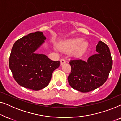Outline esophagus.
<instances>
[{
    "label": "esophagus",
    "mask_w": 121,
    "mask_h": 121,
    "mask_svg": "<svg viewBox=\"0 0 121 121\" xmlns=\"http://www.w3.org/2000/svg\"><path fill=\"white\" fill-rule=\"evenodd\" d=\"M65 62H66V61H65V60L64 59H63V58L61 59H60V64H61V65H62L63 64L65 63Z\"/></svg>",
    "instance_id": "obj_1"
}]
</instances>
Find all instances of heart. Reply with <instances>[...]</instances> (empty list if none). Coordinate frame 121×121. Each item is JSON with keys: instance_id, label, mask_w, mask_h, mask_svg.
Instances as JSON below:
<instances>
[{"instance_id": "b5f03b06", "label": "heart", "mask_w": 121, "mask_h": 121, "mask_svg": "<svg viewBox=\"0 0 121 121\" xmlns=\"http://www.w3.org/2000/svg\"><path fill=\"white\" fill-rule=\"evenodd\" d=\"M87 46V43L83 42L82 39H74L61 42L58 44L57 47L60 50L65 52L74 50V55L78 57L85 53Z\"/></svg>"}]
</instances>
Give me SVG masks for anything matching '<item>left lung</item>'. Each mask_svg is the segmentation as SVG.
Segmentation results:
<instances>
[{
    "label": "left lung",
    "instance_id": "8db88e82",
    "mask_svg": "<svg viewBox=\"0 0 121 121\" xmlns=\"http://www.w3.org/2000/svg\"><path fill=\"white\" fill-rule=\"evenodd\" d=\"M96 51L98 53L86 62L80 59L69 62L71 72L68 80L72 88L87 92L100 87L107 80L113 63L110 49L106 44L99 41Z\"/></svg>",
    "mask_w": 121,
    "mask_h": 121
}]
</instances>
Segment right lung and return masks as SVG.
Listing matches in <instances>:
<instances>
[{
	"label": "right lung",
	"mask_w": 121,
	"mask_h": 121,
	"mask_svg": "<svg viewBox=\"0 0 121 121\" xmlns=\"http://www.w3.org/2000/svg\"><path fill=\"white\" fill-rule=\"evenodd\" d=\"M42 32L30 33L15 42L9 57V68L13 77L21 86L34 90L46 87L50 82L52 73L60 65L44 54L35 51L44 42Z\"/></svg>",
	"instance_id": "right-lung-1"
}]
</instances>
